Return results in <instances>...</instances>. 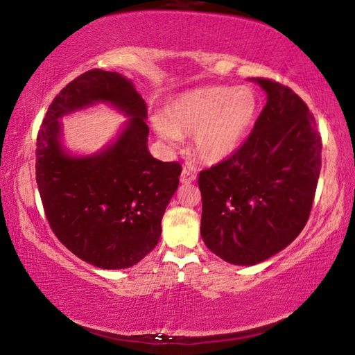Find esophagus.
Listing matches in <instances>:
<instances>
[{
	"mask_svg": "<svg viewBox=\"0 0 355 355\" xmlns=\"http://www.w3.org/2000/svg\"><path fill=\"white\" fill-rule=\"evenodd\" d=\"M196 178H197V173L196 172H192L189 169H186V167H183L182 177H180V180H182V183H184V184L192 183V182H196Z\"/></svg>",
	"mask_w": 355,
	"mask_h": 355,
	"instance_id": "obj_1",
	"label": "esophagus"
}]
</instances>
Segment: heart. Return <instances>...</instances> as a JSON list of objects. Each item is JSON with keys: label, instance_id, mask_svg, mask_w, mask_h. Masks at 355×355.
<instances>
[{"label": "heart", "instance_id": "obj_1", "mask_svg": "<svg viewBox=\"0 0 355 355\" xmlns=\"http://www.w3.org/2000/svg\"><path fill=\"white\" fill-rule=\"evenodd\" d=\"M260 101L254 89L208 86L184 92L155 117L161 139L175 146L192 135V153L202 163L218 164L232 158L248 139L258 119Z\"/></svg>", "mask_w": 355, "mask_h": 355}]
</instances>
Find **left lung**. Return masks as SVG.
I'll return each mask as SVG.
<instances>
[{
	"mask_svg": "<svg viewBox=\"0 0 355 355\" xmlns=\"http://www.w3.org/2000/svg\"><path fill=\"white\" fill-rule=\"evenodd\" d=\"M268 94L255 127L238 152L199 173L200 235L232 264L261 263L302 232L321 171L313 114L290 87L254 78Z\"/></svg>",
	"mask_w": 355,
	"mask_h": 355,
	"instance_id": "left-lung-1",
	"label": "left lung"
}]
</instances>
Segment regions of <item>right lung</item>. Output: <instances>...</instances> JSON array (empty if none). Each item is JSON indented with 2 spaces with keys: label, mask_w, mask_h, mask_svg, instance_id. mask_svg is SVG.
Here are the masks:
<instances>
[{
  "label": "right lung",
  "mask_w": 355,
  "mask_h": 355,
  "mask_svg": "<svg viewBox=\"0 0 355 355\" xmlns=\"http://www.w3.org/2000/svg\"><path fill=\"white\" fill-rule=\"evenodd\" d=\"M98 101L125 112L129 122L100 154L69 155L58 141V119ZM146 119V101L133 83L94 69L56 95L39 130L35 180L48 224L71 254L101 269L130 268L155 249L178 188L182 166L150 155Z\"/></svg>",
  "instance_id": "right-lung-1"
}]
</instances>
